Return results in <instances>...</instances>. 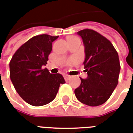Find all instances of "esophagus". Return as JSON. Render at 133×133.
Segmentation results:
<instances>
[{"instance_id":"esophagus-1","label":"esophagus","mask_w":133,"mask_h":133,"mask_svg":"<svg viewBox=\"0 0 133 133\" xmlns=\"http://www.w3.org/2000/svg\"><path fill=\"white\" fill-rule=\"evenodd\" d=\"M64 78H65V81H68L70 78V76L68 75H64Z\"/></svg>"}]
</instances>
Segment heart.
Listing matches in <instances>:
<instances>
[{
  "label": "heart",
  "mask_w": 133,
  "mask_h": 133,
  "mask_svg": "<svg viewBox=\"0 0 133 133\" xmlns=\"http://www.w3.org/2000/svg\"><path fill=\"white\" fill-rule=\"evenodd\" d=\"M77 39H78V38L77 37H75V36H69V37L67 38V41H68V43H69V42H72V41H75Z\"/></svg>",
  "instance_id": "b5f03b06"
}]
</instances>
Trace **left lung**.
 Here are the masks:
<instances>
[{"instance_id":"1","label":"left lung","mask_w":133,"mask_h":133,"mask_svg":"<svg viewBox=\"0 0 133 133\" xmlns=\"http://www.w3.org/2000/svg\"><path fill=\"white\" fill-rule=\"evenodd\" d=\"M83 39L86 79L81 78L75 95L80 102L98 106L110 97L118 83L120 65L116 50L110 41L95 30L84 29L77 33Z\"/></svg>"}]
</instances>
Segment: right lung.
<instances>
[{"label":"right lung","instance_id":"obj_1","mask_svg":"<svg viewBox=\"0 0 133 133\" xmlns=\"http://www.w3.org/2000/svg\"><path fill=\"white\" fill-rule=\"evenodd\" d=\"M58 36H34L17 50L9 64L10 77L19 95L33 106L45 105L54 100L63 75L52 74L43 67L47 64L52 42Z\"/></svg>","mask_w":133,"mask_h":133}]
</instances>
